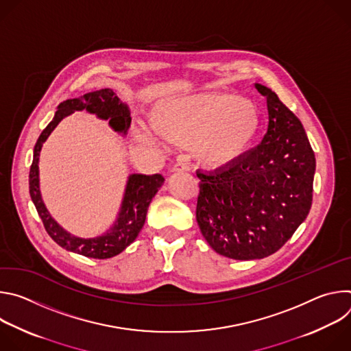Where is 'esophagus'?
I'll return each mask as SVG.
<instances>
[{
  "mask_svg": "<svg viewBox=\"0 0 351 351\" xmlns=\"http://www.w3.org/2000/svg\"><path fill=\"white\" fill-rule=\"evenodd\" d=\"M189 169H190V168H189V164L184 162V161H179V162L175 164L173 168H172L173 172H186V171H189Z\"/></svg>",
  "mask_w": 351,
  "mask_h": 351,
  "instance_id": "esophagus-1",
  "label": "esophagus"
}]
</instances>
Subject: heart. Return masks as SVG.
I'll return each mask as SVG.
<instances>
[{
    "instance_id": "obj_1",
    "label": "heart",
    "mask_w": 351,
    "mask_h": 351,
    "mask_svg": "<svg viewBox=\"0 0 351 351\" xmlns=\"http://www.w3.org/2000/svg\"><path fill=\"white\" fill-rule=\"evenodd\" d=\"M153 132L162 140L194 147L206 167L222 168L241 157L258 132V114L237 95H191L158 104Z\"/></svg>"
}]
</instances>
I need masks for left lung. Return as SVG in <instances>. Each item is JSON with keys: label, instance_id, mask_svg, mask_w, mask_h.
I'll use <instances>...</instances> for the list:
<instances>
[{"label": "left lung", "instance_id": "obj_1", "mask_svg": "<svg viewBox=\"0 0 351 351\" xmlns=\"http://www.w3.org/2000/svg\"><path fill=\"white\" fill-rule=\"evenodd\" d=\"M268 130L261 144L202 180L195 219L207 243L223 257H268L293 236L311 208L315 156L302 122L271 88Z\"/></svg>", "mask_w": 351, "mask_h": 351}]
</instances>
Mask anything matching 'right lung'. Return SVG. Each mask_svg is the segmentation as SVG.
<instances>
[{"label":"right lung","mask_w":351,"mask_h":351,"mask_svg":"<svg viewBox=\"0 0 351 351\" xmlns=\"http://www.w3.org/2000/svg\"><path fill=\"white\" fill-rule=\"evenodd\" d=\"M82 110L95 114L103 119H110V125L117 132L125 133L130 126L132 119L128 107L119 101L117 94L110 88L87 93L61 103L54 119L41 132L34 145L33 162L29 173V191L47 233L57 244L84 257L106 260L119 254L130 243L134 241L144 225L148 206L156 193L164 184L165 179L160 173L132 175L128 182L118 222L110 233L95 239H79L66 233L47 213L41 202L38 190V156L43 143L47 140L49 133L56 129V126L73 111Z\"/></svg>","instance_id":"obj_1"}]
</instances>
